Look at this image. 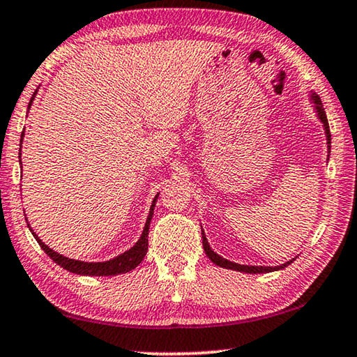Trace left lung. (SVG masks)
Returning a JSON list of instances; mask_svg holds the SVG:
<instances>
[{"label": "left lung", "instance_id": "obj_1", "mask_svg": "<svg viewBox=\"0 0 357 357\" xmlns=\"http://www.w3.org/2000/svg\"><path fill=\"white\" fill-rule=\"evenodd\" d=\"M312 100L316 103V109H317V116L322 123H324V129H326V135H327V144L328 148H331V129H328V121H327V116H326V112H324V107H322V102L319 96L312 94ZM202 248H204V252L207 254V257L215 263L218 266H223V268H228V270H236V271H243V273H250V274H257V273H270V271H276V270H282V268H286L287 265H290L294 260H290L287 263H284L281 266H245V265H238V263H233V261H228L222 259L220 255H217L215 252H213L209 244H207V239L204 236V231H202Z\"/></svg>", "mask_w": 357, "mask_h": 357}]
</instances>
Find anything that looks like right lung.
<instances>
[{"label":"right lung","mask_w":357,"mask_h":357,"mask_svg":"<svg viewBox=\"0 0 357 357\" xmlns=\"http://www.w3.org/2000/svg\"><path fill=\"white\" fill-rule=\"evenodd\" d=\"M33 97H35V94H33ZM33 97H31V100L29 103V107L31 105ZM22 135H24V132H22ZM156 199H158V196L155 197V201H153L151 209H150V213H148V218H146V223H145V228H144V233H142L140 239L137 241V244L134 245L132 249H129L128 252H124V254H121L119 257H116V259H113L109 261L87 263V261L67 259V257L60 255V254H57V252H54L52 249H49L47 245L43 243V241L38 238L35 233H33V236H35L38 244L41 245V249L45 250L46 254L57 263V265H60L62 268H65V270H68L71 273L84 274V276H114V274L128 273L130 270H134L137 265H140V261L144 260V257L146 255L148 231H150V222H151V217H153V211H155Z\"/></svg>","instance_id":"obj_1"}]
</instances>
